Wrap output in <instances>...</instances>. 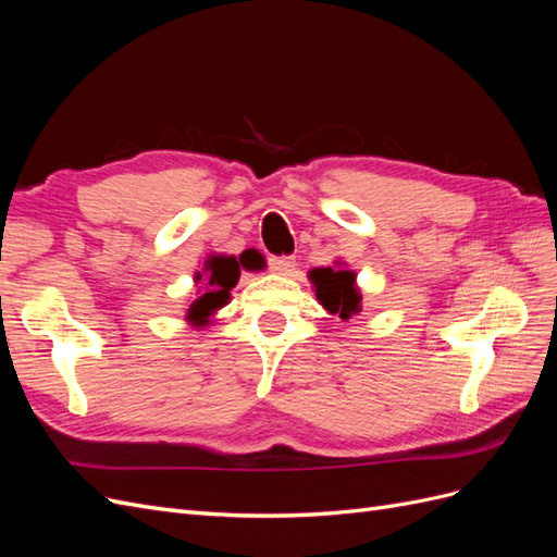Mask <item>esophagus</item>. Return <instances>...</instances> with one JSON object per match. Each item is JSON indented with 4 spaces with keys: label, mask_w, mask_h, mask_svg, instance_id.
<instances>
[{
    "label": "esophagus",
    "mask_w": 557,
    "mask_h": 557,
    "mask_svg": "<svg viewBox=\"0 0 557 557\" xmlns=\"http://www.w3.org/2000/svg\"><path fill=\"white\" fill-rule=\"evenodd\" d=\"M269 269L281 276H293L297 269V260L290 256H281V258H269Z\"/></svg>",
    "instance_id": "obj_1"
}]
</instances>
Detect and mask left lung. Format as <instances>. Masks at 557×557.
Returning <instances> with one entry per match:
<instances>
[{
	"instance_id": "8db88e82",
	"label": "left lung",
	"mask_w": 557,
	"mask_h": 557,
	"mask_svg": "<svg viewBox=\"0 0 557 557\" xmlns=\"http://www.w3.org/2000/svg\"><path fill=\"white\" fill-rule=\"evenodd\" d=\"M313 285H315V297L320 305H323L330 313H339V318H350L352 313L360 311V295L356 288V274L348 272V269H339L334 272L332 267H320L309 272Z\"/></svg>"
}]
</instances>
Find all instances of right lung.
Wrapping results in <instances>:
<instances>
[{
    "instance_id": "add662e5",
    "label": "right lung",
    "mask_w": 557,
    "mask_h": 557,
    "mask_svg": "<svg viewBox=\"0 0 557 557\" xmlns=\"http://www.w3.org/2000/svg\"><path fill=\"white\" fill-rule=\"evenodd\" d=\"M239 267H248V262L244 260V256L237 260L232 256H213L207 260V281H209V293L201 295L199 299H195L190 309H188V320L193 323H207V318L221 309L223 305H227L230 299V290L237 285L239 281ZM201 278V274H197V281Z\"/></svg>"
}]
</instances>
